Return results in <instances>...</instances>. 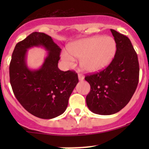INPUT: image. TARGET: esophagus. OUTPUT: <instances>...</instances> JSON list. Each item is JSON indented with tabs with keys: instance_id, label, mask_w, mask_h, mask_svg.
<instances>
[{
	"instance_id": "34e87169",
	"label": "esophagus",
	"mask_w": 149,
	"mask_h": 149,
	"mask_svg": "<svg viewBox=\"0 0 149 149\" xmlns=\"http://www.w3.org/2000/svg\"><path fill=\"white\" fill-rule=\"evenodd\" d=\"M78 77H79V81H83L84 79V76H83V75H81V74H79Z\"/></svg>"
}]
</instances>
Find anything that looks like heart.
Here are the masks:
<instances>
[{
    "label": "heart",
    "instance_id": "obj_1",
    "mask_svg": "<svg viewBox=\"0 0 149 149\" xmlns=\"http://www.w3.org/2000/svg\"><path fill=\"white\" fill-rule=\"evenodd\" d=\"M68 53L61 54L63 61L68 65L74 63L73 57L79 59V65L84 71L96 73L110 64L116 52V42L112 37L94 36L73 42L67 47Z\"/></svg>",
    "mask_w": 149,
    "mask_h": 149
}]
</instances>
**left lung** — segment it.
Segmentation results:
<instances>
[{"label": "left lung", "mask_w": 149, "mask_h": 149, "mask_svg": "<svg viewBox=\"0 0 149 149\" xmlns=\"http://www.w3.org/2000/svg\"><path fill=\"white\" fill-rule=\"evenodd\" d=\"M116 42V52L109 65L85 80L91 86L86 96L88 109L95 114L112 115L130 102L139 79L138 55L129 38L110 29Z\"/></svg>", "instance_id": "obj_1"}]
</instances>
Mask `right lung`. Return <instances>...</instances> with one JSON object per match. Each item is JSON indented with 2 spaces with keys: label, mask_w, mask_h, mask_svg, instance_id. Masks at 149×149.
<instances>
[{
  "label": "right lung",
  "mask_w": 149,
  "mask_h": 149,
  "mask_svg": "<svg viewBox=\"0 0 149 149\" xmlns=\"http://www.w3.org/2000/svg\"><path fill=\"white\" fill-rule=\"evenodd\" d=\"M33 46H42L48 51L43 65L37 70H31L26 65L27 49ZM61 50L52 37L35 31L17 43L12 54L9 76L13 94L26 111L42 119L62 115L79 82L76 72L58 68Z\"/></svg>",
  "instance_id": "right-lung-1"
}]
</instances>
